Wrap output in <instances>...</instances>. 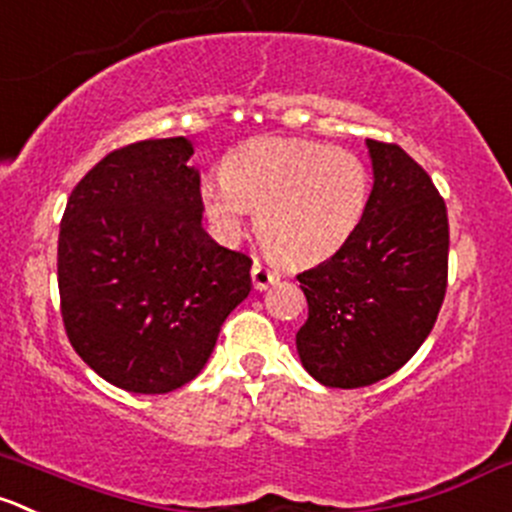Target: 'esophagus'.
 <instances>
[{
	"mask_svg": "<svg viewBox=\"0 0 512 512\" xmlns=\"http://www.w3.org/2000/svg\"><path fill=\"white\" fill-rule=\"evenodd\" d=\"M252 282H255L257 290H267L270 285L280 282V272L272 270V267H267L265 262L255 260V265H252Z\"/></svg>",
	"mask_w": 512,
	"mask_h": 512,
	"instance_id": "esophagus-1",
	"label": "esophagus"
}]
</instances>
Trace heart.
<instances>
[{
  "label": "heart",
  "instance_id": "b5f03b06",
  "mask_svg": "<svg viewBox=\"0 0 512 512\" xmlns=\"http://www.w3.org/2000/svg\"><path fill=\"white\" fill-rule=\"evenodd\" d=\"M202 210L225 240L240 235L247 210L287 265H315L357 232L370 202V172L350 150L315 140L262 137L235 147L222 180L200 190Z\"/></svg>",
  "mask_w": 512,
  "mask_h": 512
}]
</instances>
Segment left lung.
I'll list each match as a JSON object with an SVG mask.
<instances>
[{"mask_svg": "<svg viewBox=\"0 0 512 512\" xmlns=\"http://www.w3.org/2000/svg\"><path fill=\"white\" fill-rule=\"evenodd\" d=\"M372 185L355 235L300 272L305 370L327 388H365L393 375L433 330L448 290V210L428 172L393 142L367 140Z\"/></svg>", "mask_w": 512, "mask_h": 512, "instance_id": "obj_1", "label": "left lung"}]
</instances>
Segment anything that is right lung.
Masks as SVG:
<instances>
[{
    "instance_id": "1",
    "label": "right lung",
    "mask_w": 512,
    "mask_h": 512,
    "mask_svg": "<svg viewBox=\"0 0 512 512\" xmlns=\"http://www.w3.org/2000/svg\"><path fill=\"white\" fill-rule=\"evenodd\" d=\"M192 152L185 137L109 152L77 182L59 225L64 330L127 393L162 395L195 380L252 290L250 257L202 230Z\"/></svg>"
}]
</instances>
